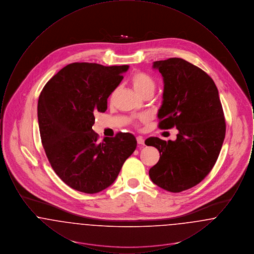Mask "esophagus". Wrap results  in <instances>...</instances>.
Here are the masks:
<instances>
[{
    "instance_id": "1",
    "label": "esophagus",
    "mask_w": 254,
    "mask_h": 254,
    "mask_svg": "<svg viewBox=\"0 0 254 254\" xmlns=\"http://www.w3.org/2000/svg\"><path fill=\"white\" fill-rule=\"evenodd\" d=\"M137 143H138L139 145H145V140H144V138L141 137V136H138V137H137Z\"/></svg>"
}]
</instances>
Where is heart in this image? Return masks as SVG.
<instances>
[{
    "instance_id": "heart-1",
    "label": "heart",
    "mask_w": 254,
    "mask_h": 254,
    "mask_svg": "<svg viewBox=\"0 0 254 254\" xmlns=\"http://www.w3.org/2000/svg\"><path fill=\"white\" fill-rule=\"evenodd\" d=\"M131 83H132L133 87L136 90V92L138 94H140L141 96L148 91L153 92L154 88H155V83H154L153 79L144 72L135 73L131 78ZM140 120L145 121L146 120V116H142L140 118Z\"/></svg>"
}]
</instances>
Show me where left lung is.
<instances>
[{
	"instance_id": "obj_1",
	"label": "left lung",
	"mask_w": 254,
	"mask_h": 254,
	"mask_svg": "<svg viewBox=\"0 0 254 254\" xmlns=\"http://www.w3.org/2000/svg\"><path fill=\"white\" fill-rule=\"evenodd\" d=\"M152 67L164 80L159 127L178 129L175 141L145 140L160 152L149 177L158 187L181 192L202 181L217 161L226 135V122L213 80L181 58L156 61Z\"/></svg>"
}]
</instances>
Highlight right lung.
Returning <instances> with one entry per match:
<instances>
[{
	"label": "right lung",
	"mask_w": 254,
	"mask_h": 254,
	"mask_svg": "<svg viewBox=\"0 0 254 254\" xmlns=\"http://www.w3.org/2000/svg\"><path fill=\"white\" fill-rule=\"evenodd\" d=\"M128 67L73 63L54 75L40 94L42 144L52 169L75 190L93 194L109 188L137 146L131 133H117L98 143L92 129L94 113L107 110L108 98Z\"/></svg>",
	"instance_id": "right-lung-1"
}]
</instances>
